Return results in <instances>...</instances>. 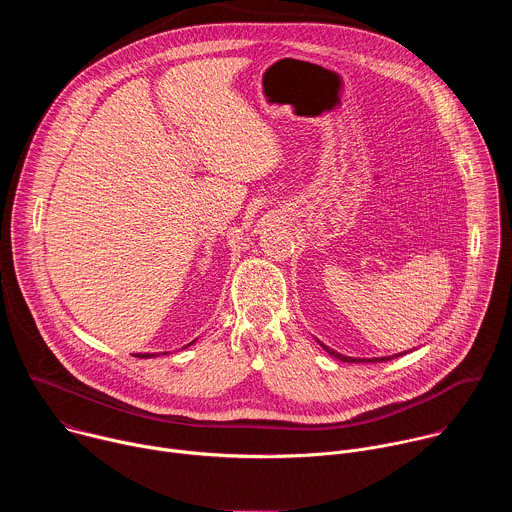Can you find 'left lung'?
<instances>
[{
    "label": "left lung",
    "mask_w": 512,
    "mask_h": 512,
    "mask_svg": "<svg viewBox=\"0 0 512 512\" xmlns=\"http://www.w3.org/2000/svg\"><path fill=\"white\" fill-rule=\"evenodd\" d=\"M318 342H320V340H318ZM320 346H322L330 356H334V358H338V360H342V362H387V360H391V358H397V356L405 354V352H399V354H393V356H381V358H352V356H344V354H340V352H336V350L328 348V346H326V344H322V342H320Z\"/></svg>",
    "instance_id": "obj_1"
}]
</instances>
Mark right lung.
Listing matches in <instances>:
<instances>
[{
	"label": "right lung",
	"instance_id": "right-lung-1",
	"mask_svg": "<svg viewBox=\"0 0 512 512\" xmlns=\"http://www.w3.org/2000/svg\"><path fill=\"white\" fill-rule=\"evenodd\" d=\"M190 344H194V342H190ZM190 344H188V346H190ZM184 348H186V346H184ZM164 354H168V352H164ZM135 356H137V358H152V356H156V354H145V352H143V354H135Z\"/></svg>",
	"mask_w": 512,
	"mask_h": 512
}]
</instances>
